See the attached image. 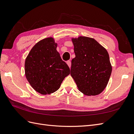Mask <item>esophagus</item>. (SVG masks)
I'll list each match as a JSON object with an SVG mask.
<instances>
[{"label": "esophagus", "instance_id": "obj_1", "mask_svg": "<svg viewBox=\"0 0 134 134\" xmlns=\"http://www.w3.org/2000/svg\"><path fill=\"white\" fill-rule=\"evenodd\" d=\"M67 64H68V67L70 68V67H71V61H67Z\"/></svg>", "mask_w": 134, "mask_h": 134}]
</instances>
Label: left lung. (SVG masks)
<instances>
[{"label": "left lung", "instance_id": "1", "mask_svg": "<svg viewBox=\"0 0 134 134\" xmlns=\"http://www.w3.org/2000/svg\"><path fill=\"white\" fill-rule=\"evenodd\" d=\"M71 40L76 57L71 62V75L80 92L98 95L106 87L111 74L109 54L92 38L80 36Z\"/></svg>", "mask_w": 134, "mask_h": 134}]
</instances>
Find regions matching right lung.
I'll return each mask as SVG.
<instances>
[{"instance_id": "add662e5", "label": "right lung", "mask_w": 134, "mask_h": 134, "mask_svg": "<svg viewBox=\"0 0 134 134\" xmlns=\"http://www.w3.org/2000/svg\"><path fill=\"white\" fill-rule=\"evenodd\" d=\"M57 43L48 37L37 42L25 58V75L36 92L49 94L57 91L70 73L57 51Z\"/></svg>"}]
</instances>
